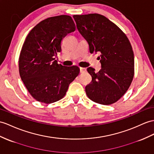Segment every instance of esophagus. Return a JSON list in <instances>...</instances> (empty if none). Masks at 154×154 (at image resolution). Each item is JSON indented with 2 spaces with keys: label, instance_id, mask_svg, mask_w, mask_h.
Returning a JSON list of instances; mask_svg holds the SVG:
<instances>
[{
  "label": "esophagus",
  "instance_id": "obj_1",
  "mask_svg": "<svg viewBox=\"0 0 154 154\" xmlns=\"http://www.w3.org/2000/svg\"><path fill=\"white\" fill-rule=\"evenodd\" d=\"M80 72L81 73H84V72H85V71H86V69L85 68H82V67H80Z\"/></svg>",
  "mask_w": 154,
  "mask_h": 154
}]
</instances>
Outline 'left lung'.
I'll return each mask as SVG.
<instances>
[{"label":"left lung","instance_id":"1","mask_svg":"<svg viewBox=\"0 0 154 154\" xmlns=\"http://www.w3.org/2000/svg\"><path fill=\"white\" fill-rule=\"evenodd\" d=\"M78 31L87 40L89 52H99L101 69L95 72L89 67L92 77L85 86V93L93 102L109 105L125 94L133 81L134 54L125 34L99 14L74 15Z\"/></svg>","mask_w":154,"mask_h":154}]
</instances>
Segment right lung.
<instances>
[{
  "label": "right lung",
  "instance_id": "1",
  "mask_svg": "<svg viewBox=\"0 0 154 154\" xmlns=\"http://www.w3.org/2000/svg\"><path fill=\"white\" fill-rule=\"evenodd\" d=\"M75 29L72 17L61 15L40 21L26 37L19 71L26 88L37 101L50 104L61 99L79 74L78 66H63L55 60L61 50L62 39Z\"/></svg>",
  "mask_w": 154,
  "mask_h": 154
}]
</instances>
